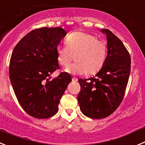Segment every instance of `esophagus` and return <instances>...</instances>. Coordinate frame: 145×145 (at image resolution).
I'll use <instances>...</instances> for the list:
<instances>
[{
  "mask_svg": "<svg viewBox=\"0 0 145 145\" xmlns=\"http://www.w3.org/2000/svg\"><path fill=\"white\" fill-rule=\"evenodd\" d=\"M78 78H72V81H78Z\"/></svg>",
  "mask_w": 145,
  "mask_h": 145,
  "instance_id": "34e87169",
  "label": "esophagus"
}]
</instances>
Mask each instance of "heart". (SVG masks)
Returning a JSON list of instances; mask_svg holds the SVG:
<instances>
[{
  "label": "heart",
  "instance_id": "obj_1",
  "mask_svg": "<svg viewBox=\"0 0 145 145\" xmlns=\"http://www.w3.org/2000/svg\"><path fill=\"white\" fill-rule=\"evenodd\" d=\"M65 46H57V60L59 65L67 67L72 56L75 62L66 69L73 75L94 74L103 66L107 54L106 43L88 33L77 31L70 34L65 40Z\"/></svg>",
  "mask_w": 145,
  "mask_h": 145
}]
</instances>
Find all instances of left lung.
Masks as SVG:
<instances>
[{
  "mask_svg": "<svg viewBox=\"0 0 145 145\" xmlns=\"http://www.w3.org/2000/svg\"><path fill=\"white\" fill-rule=\"evenodd\" d=\"M107 56L99 72L89 79H79L78 101L82 113L91 119H103L116 111L124 99L131 70V57L124 44L108 29Z\"/></svg>",
  "mask_w": 145,
  "mask_h": 145,
  "instance_id": "left-lung-1",
  "label": "left lung"
}]
</instances>
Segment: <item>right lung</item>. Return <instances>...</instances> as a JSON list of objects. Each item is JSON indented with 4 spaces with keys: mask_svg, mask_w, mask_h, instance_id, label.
I'll list each match as a JSON object with an SVG mask.
<instances>
[{
    "mask_svg": "<svg viewBox=\"0 0 145 145\" xmlns=\"http://www.w3.org/2000/svg\"><path fill=\"white\" fill-rule=\"evenodd\" d=\"M66 34L61 27L34 29L18 42L12 52L9 65L12 87L23 109L37 119L57 114L72 80L66 72L50 80V75L59 69L56 49Z\"/></svg>",
    "mask_w": 145,
    "mask_h": 145,
    "instance_id": "1",
    "label": "right lung"
}]
</instances>
